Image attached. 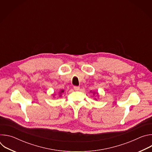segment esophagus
Wrapping results in <instances>:
<instances>
[{"mask_svg": "<svg viewBox=\"0 0 152 152\" xmlns=\"http://www.w3.org/2000/svg\"><path fill=\"white\" fill-rule=\"evenodd\" d=\"M73 88H74V90H75V91H78V90H79V89H80V87H79V86H75L74 87H73Z\"/></svg>", "mask_w": 152, "mask_h": 152, "instance_id": "34e87169", "label": "esophagus"}]
</instances>
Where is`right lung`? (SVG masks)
Listing matches in <instances>:
<instances>
[{"instance_id": "right-lung-1", "label": "right lung", "mask_w": 152, "mask_h": 152, "mask_svg": "<svg viewBox=\"0 0 152 152\" xmlns=\"http://www.w3.org/2000/svg\"><path fill=\"white\" fill-rule=\"evenodd\" d=\"M64 93V90H61V91H60V93H59V96H61V93Z\"/></svg>"}]
</instances>
